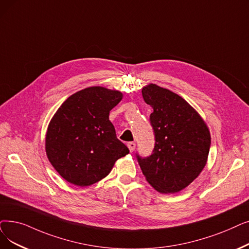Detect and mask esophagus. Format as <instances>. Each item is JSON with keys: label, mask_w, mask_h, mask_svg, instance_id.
Wrapping results in <instances>:
<instances>
[{"label": "esophagus", "mask_w": 249, "mask_h": 249, "mask_svg": "<svg viewBox=\"0 0 249 249\" xmlns=\"http://www.w3.org/2000/svg\"><path fill=\"white\" fill-rule=\"evenodd\" d=\"M127 146H128L129 150H130L131 153H132V151H133L134 148H135V146H136V144H135V142H128V143H127Z\"/></svg>", "instance_id": "34e87169"}]
</instances>
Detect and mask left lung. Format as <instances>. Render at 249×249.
Wrapping results in <instances>:
<instances>
[{"label":"left lung","mask_w":249,"mask_h":249,"mask_svg":"<svg viewBox=\"0 0 249 249\" xmlns=\"http://www.w3.org/2000/svg\"><path fill=\"white\" fill-rule=\"evenodd\" d=\"M153 107L149 116L155 148L147 158L136 155L146 181L160 193H176L196 179L207 164L210 130L200 115L180 95L150 83L142 90Z\"/></svg>","instance_id":"8db88e82"}]
</instances>
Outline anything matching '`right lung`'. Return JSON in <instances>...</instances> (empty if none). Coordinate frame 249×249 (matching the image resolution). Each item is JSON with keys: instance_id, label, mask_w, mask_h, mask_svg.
Returning <instances> with one entry per match:
<instances>
[{"instance_id": "obj_1", "label": "right lung", "mask_w": 249, "mask_h": 249, "mask_svg": "<svg viewBox=\"0 0 249 249\" xmlns=\"http://www.w3.org/2000/svg\"><path fill=\"white\" fill-rule=\"evenodd\" d=\"M122 98L118 90L91 86L69 96L52 118L46 153L53 167L71 184H94L129 153L109 120L110 111Z\"/></svg>"}]
</instances>
